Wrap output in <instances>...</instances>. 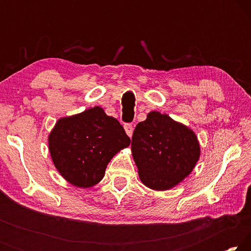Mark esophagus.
I'll use <instances>...</instances> for the list:
<instances>
[{
    "label": "esophagus",
    "instance_id": "34e87169",
    "mask_svg": "<svg viewBox=\"0 0 251 251\" xmlns=\"http://www.w3.org/2000/svg\"><path fill=\"white\" fill-rule=\"evenodd\" d=\"M124 128H125V131L126 134L129 136V137H131V135H133V131H134V127L131 124H125L124 125Z\"/></svg>",
    "mask_w": 251,
    "mask_h": 251
}]
</instances>
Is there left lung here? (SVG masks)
<instances>
[{"label":"left lung","mask_w":251,"mask_h":251,"mask_svg":"<svg viewBox=\"0 0 251 251\" xmlns=\"http://www.w3.org/2000/svg\"><path fill=\"white\" fill-rule=\"evenodd\" d=\"M131 151L141 180L155 190L176 186L189 175L201 155L194 131L159 112H151L136 126Z\"/></svg>","instance_id":"left-lung-1"}]
</instances>
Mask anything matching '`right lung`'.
I'll use <instances>...</instances> for the list:
<instances>
[{"mask_svg": "<svg viewBox=\"0 0 251 251\" xmlns=\"http://www.w3.org/2000/svg\"><path fill=\"white\" fill-rule=\"evenodd\" d=\"M129 143L120 122L99 106L61 118L49 137L55 167L67 181L83 188L100 181L109 160Z\"/></svg>", "mask_w": 251, "mask_h": 251, "instance_id": "obj_1", "label": "right lung"}]
</instances>
